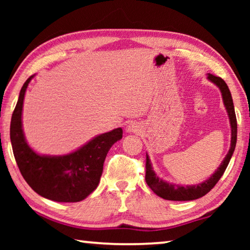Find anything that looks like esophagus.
Here are the masks:
<instances>
[{
  "instance_id": "esophagus-1",
  "label": "esophagus",
  "mask_w": 250,
  "mask_h": 250,
  "mask_svg": "<svg viewBox=\"0 0 250 250\" xmlns=\"http://www.w3.org/2000/svg\"><path fill=\"white\" fill-rule=\"evenodd\" d=\"M140 126H139L137 124H129L128 125H126V132H130V133H135V132H139L140 131Z\"/></svg>"
}]
</instances>
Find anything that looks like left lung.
Returning a JSON list of instances; mask_svg holds the SVG:
<instances>
[{
	"instance_id": "left-lung-1",
	"label": "left lung",
	"mask_w": 250,
	"mask_h": 250,
	"mask_svg": "<svg viewBox=\"0 0 250 250\" xmlns=\"http://www.w3.org/2000/svg\"><path fill=\"white\" fill-rule=\"evenodd\" d=\"M207 79L210 80L211 83L216 84L222 92L224 105H225L226 111L228 113V118H229L230 128H231V139H230V147L228 151L225 159L223 160L221 166L218 167L214 174H211L209 179L202 182L200 184L196 185H176L173 183H167V181L155 174V172L152 168V164L149 155L146 153V184L150 186V188L153 191L156 195L164 198L167 201H193L197 200L202 196L206 195L211 188L216 185L217 182L221 179L222 175L225 172L226 167L229 163L231 159V155L235 151L236 142H237V120L235 115L234 104H232V98L230 95V91L228 89V86L226 83L221 77L214 76L211 74L207 75Z\"/></svg>"
}]
</instances>
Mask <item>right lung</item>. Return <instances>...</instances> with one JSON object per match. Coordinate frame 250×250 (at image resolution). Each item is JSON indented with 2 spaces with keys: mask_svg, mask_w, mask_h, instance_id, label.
<instances>
[{
  "mask_svg": "<svg viewBox=\"0 0 250 250\" xmlns=\"http://www.w3.org/2000/svg\"><path fill=\"white\" fill-rule=\"evenodd\" d=\"M34 76L24 83L12 115L10 137L15 161L24 180L41 196L55 202H80L98 186L105 156L122 138V129L97 135L68 154H39L27 145L22 125L25 92Z\"/></svg>",
  "mask_w": 250,
  "mask_h": 250,
  "instance_id": "1",
  "label": "right lung"
}]
</instances>
